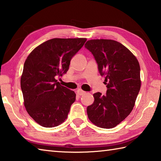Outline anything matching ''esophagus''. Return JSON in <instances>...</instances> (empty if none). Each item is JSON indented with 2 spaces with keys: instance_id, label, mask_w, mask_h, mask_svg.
Listing matches in <instances>:
<instances>
[{
  "instance_id": "1",
  "label": "esophagus",
  "mask_w": 161,
  "mask_h": 161,
  "mask_svg": "<svg viewBox=\"0 0 161 161\" xmlns=\"http://www.w3.org/2000/svg\"><path fill=\"white\" fill-rule=\"evenodd\" d=\"M77 94H78L79 95H80V96H81V95H83V94H84L86 93L85 92H84L83 90H81V89H77Z\"/></svg>"
}]
</instances>
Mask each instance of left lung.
<instances>
[{
  "label": "left lung",
  "mask_w": 161,
  "mask_h": 161,
  "mask_svg": "<svg viewBox=\"0 0 161 161\" xmlns=\"http://www.w3.org/2000/svg\"><path fill=\"white\" fill-rule=\"evenodd\" d=\"M84 47L93 54L107 88L104 95L93 94L94 102L87 107V115L96 126L112 129L134 107L141 89L139 63L129 49L115 40H91Z\"/></svg>",
  "instance_id": "8db88e82"
}]
</instances>
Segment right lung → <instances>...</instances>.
I'll list each match as a JSON object with an SVG mask.
<instances>
[{
  "label": "right lung",
  "instance_id": "right-lung-1",
  "mask_svg": "<svg viewBox=\"0 0 161 161\" xmlns=\"http://www.w3.org/2000/svg\"><path fill=\"white\" fill-rule=\"evenodd\" d=\"M86 41V38H54L37 46L27 58L20 80L24 105L40 126H57L67 118L76 94L55 78L66 74L71 59Z\"/></svg>",
  "mask_w": 161,
  "mask_h": 161
}]
</instances>
